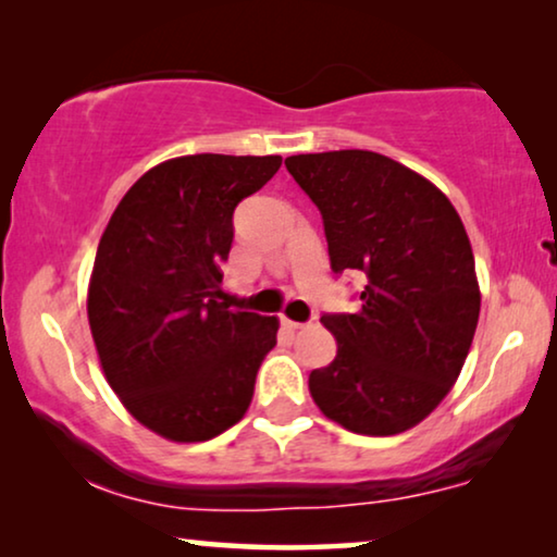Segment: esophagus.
Listing matches in <instances>:
<instances>
[{
	"mask_svg": "<svg viewBox=\"0 0 557 557\" xmlns=\"http://www.w3.org/2000/svg\"><path fill=\"white\" fill-rule=\"evenodd\" d=\"M284 326H286V330H292V332H299V330H304V326H307V324H304V322H294V319H286V317H284Z\"/></svg>",
	"mask_w": 557,
	"mask_h": 557,
	"instance_id": "esophagus-1",
	"label": "esophagus"
}]
</instances>
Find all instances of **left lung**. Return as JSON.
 <instances>
[{"instance_id":"obj_1","label":"left lung","mask_w":557,"mask_h":557,"mask_svg":"<svg viewBox=\"0 0 557 557\" xmlns=\"http://www.w3.org/2000/svg\"><path fill=\"white\" fill-rule=\"evenodd\" d=\"M286 170L322 212L332 271L364 276L360 311L322 317L337 357L311 370V398L352 433L413 429L459 377L482 307L459 212L377 151L296 154Z\"/></svg>"}]
</instances>
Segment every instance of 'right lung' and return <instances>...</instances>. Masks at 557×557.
<instances>
[{"label": "right lung", "instance_id": "add662e5", "mask_svg": "<svg viewBox=\"0 0 557 557\" xmlns=\"http://www.w3.org/2000/svg\"><path fill=\"white\" fill-rule=\"evenodd\" d=\"M281 157L189 154L151 166L96 250L88 324L103 375L141 425L195 444L240 421L278 319L220 301L233 212Z\"/></svg>", "mask_w": 557, "mask_h": 557}]
</instances>
